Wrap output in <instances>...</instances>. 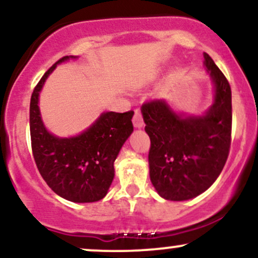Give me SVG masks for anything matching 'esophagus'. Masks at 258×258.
I'll use <instances>...</instances> for the list:
<instances>
[{
    "instance_id": "esophagus-1",
    "label": "esophagus",
    "mask_w": 258,
    "mask_h": 258,
    "mask_svg": "<svg viewBox=\"0 0 258 258\" xmlns=\"http://www.w3.org/2000/svg\"><path fill=\"white\" fill-rule=\"evenodd\" d=\"M133 125L137 128H141L143 127V117H142L141 110L139 109H136L135 110V116H133Z\"/></svg>"
}]
</instances>
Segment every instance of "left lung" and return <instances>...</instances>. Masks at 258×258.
<instances>
[{
    "instance_id": "left-lung-1",
    "label": "left lung",
    "mask_w": 258,
    "mask_h": 258,
    "mask_svg": "<svg viewBox=\"0 0 258 258\" xmlns=\"http://www.w3.org/2000/svg\"><path fill=\"white\" fill-rule=\"evenodd\" d=\"M204 59L215 86L214 104L205 114H177L164 99L141 108L150 138V180L166 200H189L204 193L220 176L229 154L232 91L212 58L204 53Z\"/></svg>"
}]
</instances>
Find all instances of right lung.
<instances>
[{"instance_id": "add662e5", "label": "right lung", "mask_w": 258, "mask_h": 258, "mask_svg": "<svg viewBox=\"0 0 258 258\" xmlns=\"http://www.w3.org/2000/svg\"><path fill=\"white\" fill-rule=\"evenodd\" d=\"M78 57L67 55L53 64L32 92L31 148L36 166L49 188L73 203H94L105 197L114 179V162L133 132V112L106 111L75 137L60 138L47 131L38 97L44 81L58 64Z\"/></svg>"}]
</instances>
